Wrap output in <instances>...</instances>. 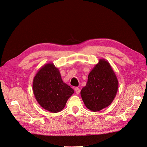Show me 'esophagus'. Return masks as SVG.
<instances>
[{
    "mask_svg": "<svg viewBox=\"0 0 147 147\" xmlns=\"http://www.w3.org/2000/svg\"><path fill=\"white\" fill-rule=\"evenodd\" d=\"M74 91H75L76 93L77 94H79L80 93V89L79 88H78V87H76V88H74Z\"/></svg>",
    "mask_w": 147,
    "mask_h": 147,
    "instance_id": "esophagus-1",
    "label": "esophagus"
}]
</instances>
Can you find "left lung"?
Masks as SVG:
<instances>
[{
  "instance_id": "obj_1",
  "label": "left lung",
  "mask_w": 147,
  "mask_h": 147,
  "mask_svg": "<svg viewBox=\"0 0 147 147\" xmlns=\"http://www.w3.org/2000/svg\"><path fill=\"white\" fill-rule=\"evenodd\" d=\"M118 80L109 62L100 59L88 75L86 85L80 95L85 106L98 112L109 106L115 97Z\"/></svg>"
}]
</instances>
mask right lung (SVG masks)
<instances>
[{"instance_id": "right-lung-1", "label": "right lung", "mask_w": 147, "mask_h": 147, "mask_svg": "<svg viewBox=\"0 0 147 147\" xmlns=\"http://www.w3.org/2000/svg\"><path fill=\"white\" fill-rule=\"evenodd\" d=\"M32 89L39 105L52 113L61 111L74 92L63 82L59 69L52 62L44 65L38 70L34 78Z\"/></svg>"}]
</instances>
